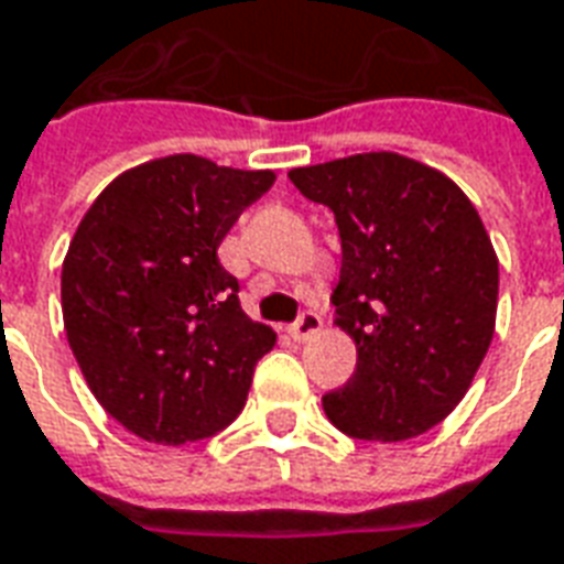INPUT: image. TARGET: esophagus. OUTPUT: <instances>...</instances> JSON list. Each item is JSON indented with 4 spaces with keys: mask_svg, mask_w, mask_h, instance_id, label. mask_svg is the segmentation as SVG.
Here are the masks:
<instances>
[{
    "mask_svg": "<svg viewBox=\"0 0 564 564\" xmlns=\"http://www.w3.org/2000/svg\"><path fill=\"white\" fill-rule=\"evenodd\" d=\"M319 328H323V316L314 314V311H304V314L290 325V335H293L295 340H311Z\"/></svg>",
    "mask_w": 564,
    "mask_h": 564,
    "instance_id": "obj_1",
    "label": "esophagus"
}]
</instances>
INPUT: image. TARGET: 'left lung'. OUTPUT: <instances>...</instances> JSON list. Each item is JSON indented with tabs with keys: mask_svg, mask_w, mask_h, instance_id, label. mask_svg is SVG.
Here are the masks:
<instances>
[{
	"mask_svg": "<svg viewBox=\"0 0 564 564\" xmlns=\"http://www.w3.org/2000/svg\"><path fill=\"white\" fill-rule=\"evenodd\" d=\"M335 212V323L356 340V373L323 398L346 436L403 442L463 400L496 328L499 260L478 212L440 170L365 152L290 170Z\"/></svg>",
	"mask_w": 564,
	"mask_h": 564,
	"instance_id": "1",
	"label": "left lung"
}]
</instances>
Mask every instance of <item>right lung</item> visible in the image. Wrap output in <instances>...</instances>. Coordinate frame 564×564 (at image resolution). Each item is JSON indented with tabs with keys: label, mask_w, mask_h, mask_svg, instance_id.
Instances as JSON below:
<instances>
[{
	"label": "right lung",
	"mask_w": 564,
	"mask_h": 564,
	"mask_svg": "<svg viewBox=\"0 0 564 564\" xmlns=\"http://www.w3.org/2000/svg\"><path fill=\"white\" fill-rule=\"evenodd\" d=\"M274 185L170 154L112 178L62 262L65 335L91 394L124 431L185 445L224 431L274 332L239 304L218 260L229 227Z\"/></svg>",
	"instance_id": "1"
}]
</instances>
